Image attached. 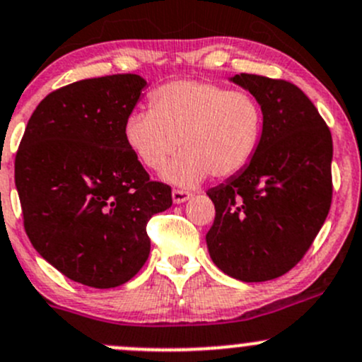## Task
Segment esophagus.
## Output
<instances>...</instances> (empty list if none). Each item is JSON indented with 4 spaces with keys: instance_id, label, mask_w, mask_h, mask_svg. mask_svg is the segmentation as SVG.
Returning a JSON list of instances; mask_svg holds the SVG:
<instances>
[{
    "instance_id": "esophagus-1",
    "label": "esophagus",
    "mask_w": 362,
    "mask_h": 362,
    "mask_svg": "<svg viewBox=\"0 0 362 362\" xmlns=\"http://www.w3.org/2000/svg\"><path fill=\"white\" fill-rule=\"evenodd\" d=\"M191 196H192L191 192L180 191V189H173V192H171V197H173V203H177V204L185 203V201H187Z\"/></svg>"
}]
</instances>
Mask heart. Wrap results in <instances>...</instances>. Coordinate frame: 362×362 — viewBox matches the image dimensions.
<instances>
[{
	"label": "heart",
	"mask_w": 362,
	"mask_h": 362,
	"mask_svg": "<svg viewBox=\"0 0 362 362\" xmlns=\"http://www.w3.org/2000/svg\"><path fill=\"white\" fill-rule=\"evenodd\" d=\"M264 114L253 95L194 79L159 86L149 111L132 112L124 139L149 170L166 168L170 182L185 187L213 175L227 178L250 165L257 152Z\"/></svg>",
	"instance_id": "obj_1"
}]
</instances>
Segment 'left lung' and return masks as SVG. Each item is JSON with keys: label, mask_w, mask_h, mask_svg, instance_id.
<instances>
[{"label": "left lung", "mask_w": 362, "mask_h": 362, "mask_svg": "<svg viewBox=\"0 0 362 362\" xmlns=\"http://www.w3.org/2000/svg\"><path fill=\"white\" fill-rule=\"evenodd\" d=\"M260 104L264 127L245 170L206 194L215 222L213 264L245 283L271 281L303 258L332 206L333 140L305 93L290 81L235 74Z\"/></svg>", "instance_id": "8db88e82"}]
</instances>
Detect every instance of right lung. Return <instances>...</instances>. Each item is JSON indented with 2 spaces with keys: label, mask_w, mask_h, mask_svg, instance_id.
Listing matches in <instances>:
<instances>
[{
  "label": "right lung",
  "mask_w": 362,
  "mask_h": 362,
  "mask_svg": "<svg viewBox=\"0 0 362 362\" xmlns=\"http://www.w3.org/2000/svg\"><path fill=\"white\" fill-rule=\"evenodd\" d=\"M147 81L83 79L52 91L30 116L15 156L24 227L37 253L91 288L130 281L151 251L147 222L171 206L124 139Z\"/></svg>",
  "instance_id": "add662e5"
}]
</instances>
